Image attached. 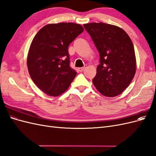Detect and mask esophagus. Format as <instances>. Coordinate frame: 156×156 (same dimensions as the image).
I'll return each instance as SVG.
<instances>
[{"mask_svg":"<svg viewBox=\"0 0 156 156\" xmlns=\"http://www.w3.org/2000/svg\"><path fill=\"white\" fill-rule=\"evenodd\" d=\"M85 68H86V66H84V67L79 68V72H83V71L84 69H85Z\"/></svg>","mask_w":156,"mask_h":156,"instance_id":"1","label":"esophagus"}]
</instances>
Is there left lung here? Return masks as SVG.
<instances>
[{
	"instance_id": "obj_1",
	"label": "left lung",
	"mask_w": 156,
	"mask_h": 156,
	"mask_svg": "<svg viewBox=\"0 0 156 156\" xmlns=\"http://www.w3.org/2000/svg\"><path fill=\"white\" fill-rule=\"evenodd\" d=\"M100 53L97 73L92 80L103 95L115 97L129 85L136 72L133 44L121 28L104 23L83 25Z\"/></svg>"
}]
</instances>
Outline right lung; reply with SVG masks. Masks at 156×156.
Segmentation results:
<instances>
[{
	"instance_id": "obj_1",
	"label": "right lung",
	"mask_w": 156,
	"mask_h": 156,
	"mask_svg": "<svg viewBox=\"0 0 156 156\" xmlns=\"http://www.w3.org/2000/svg\"><path fill=\"white\" fill-rule=\"evenodd\" d=\"M84 29L73 23L47 25L33 39L27 56L32 80L45 94L57 96L73 81L76 71L70 67L68 46Z\"/></svg>"
}]
</instances>
